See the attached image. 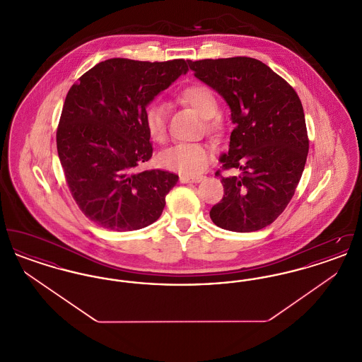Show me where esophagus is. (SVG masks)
<instances>
[{
    "label": "esophagus",
    "instance_id": "1",
    "mask_svg": "<svg viewBox=\"0 0 362 362\" xmlns=\"http://www.w3.org/2000/svg\"><path fill=\"white\" fill-rule=\"evenodd\" d=\"M205 179V176L202 175H197V176H189V175H182L180 176V182L182 183H199Z\"/></svg>",
    "mask_w": 362,
    "mask_h": 362
}]
</instances>
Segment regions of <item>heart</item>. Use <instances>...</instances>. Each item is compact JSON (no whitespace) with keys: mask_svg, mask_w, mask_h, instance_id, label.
<instances>
[{"mask_svg":"<svg viewBox=\"0 0 362 362\" xmlns=\"http://www.w3.org/2000/svg\"><path fill=\"white\" fill-rule=\"evenodd\" d=\"M177 99L192 107L202 118L206 132L220 137L225 130V122L217 114L218 102L214 92L206 86L194 84L179 92ZM167 117L168 111L161 103H151L144 111V126L149 138L155 142H164L167 137ZM213 149L207 144H176L163 151L157 160L158 164L173 173L195 175L206 168L211 160Z\"/></svg>","mask_w":362,"mask_h":362,"instance_id":"1","label":"heart"}]
</instances>
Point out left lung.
I'll list each match as a JSON object with an SVG mask.
<instances>
[{
  "instance_id": "left-lung-1",
  "label": "left lung",
  "mask_w": 362,
  "mask_h": 362,
  "mask_svg": "<svg viewBox=\"0 0 362 362\" xmlns=\"http://www.w3.org/2000/svg\"><path fill=\"white\" fill-rule=\"evenodd\" d=\"M197 78L216 89L236 124L223 170V199L210 218L223 229L255 232L276 221L291 202L305 167L310 139L303 104L288 81L255 58L189 61Z\"/></svg>"
}]
</instances>
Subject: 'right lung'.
I'll return each instance as SVG.
<instances>
[{
  "instance_id": "right-lung-1",
  "label": "right lung",
  "mask_w": 362,
  "mask_h": 362,
  "mask_svg": "<svg viewBox=\"0 0 362 362\" xmlns=\"http://www.w3.org/2000/svg\"><path fill=\"white\" fill-rule=\"evenodd\" d=\"M189 61L111 58L69 89L57 129V149L73 199L95 224L136 230L153 224L176 173H137L153 153L144 111L156 95L189 71Z\"/></svg>"
}]
</instances>
